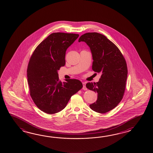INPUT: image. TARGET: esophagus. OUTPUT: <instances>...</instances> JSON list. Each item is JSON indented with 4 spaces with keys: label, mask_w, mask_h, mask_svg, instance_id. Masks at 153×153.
Wrapping results in <instances>:
<instances>
[{
    "label": "esophagus",
    "mask_w": 153,
    "mask_h": 153,
    "mask_svg": "<svg viewBox=\"0 0 153 153\" xmlns=\"http://www.w3.org/2000/svg\"><path fill=\"white\" fill-rule=\"evenodd\" d=\"M82 85H83V87H82V89L84 90H87V88L86 87V84H85V82H82Z\"/></svg>",
    "instance_id": "1"
}]
</instances>
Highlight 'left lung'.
I'll list each match as a JSON object with an SVG mask.
<instances>
[{
    "instance_id": "left-lung-1",
    "label": "left lung",
    "mask_w": 153,
    "mask_h": 153,
    "mask_svg": "<svg viewBox=\"0 0 153 153\" xmlns=\"http://www.w3.org/2000/svg\"><path fill=\"white\" fill-rule=\"evenodd\" d=\"M78 42H84L89 46L94 61L92 69L101 73L98 82L86 85L89 90L97 93V101L90 107L97 113H107L123 97L127 78L126 61L117 46L100 33H85Z\"/></svg>"
}]
</instances>
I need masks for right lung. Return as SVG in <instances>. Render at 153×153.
<instances>
[{"label":"right lung","instance_id":"right-lung-1","mask_svg":"<svg viewBox=\"0 0 153 153\" xmlns=\"http://www.w3.org/2000/svg\"><path fill=\"white\" fill-rule=\"evenodd\" d=\"M78 34L53 33L38 46L27 68L30 94L37 107L47 114L58 113L66 107L71 97L82 88L78 79L59 80L58 70L65 65L67 49Z\"/></svg>","mask_w":153,"mask_h":153}]
</instances>
